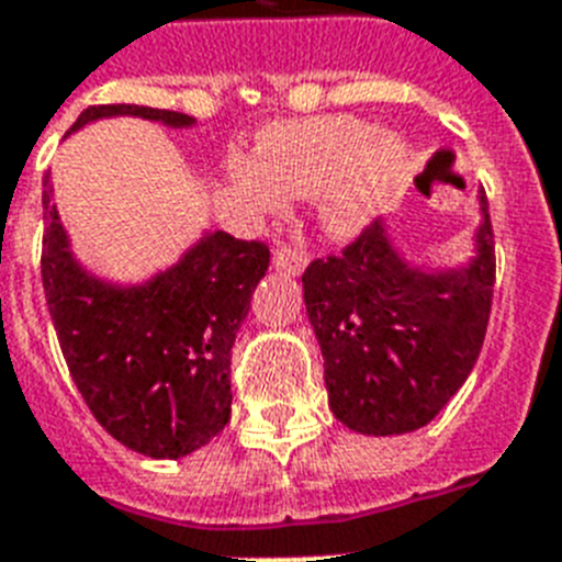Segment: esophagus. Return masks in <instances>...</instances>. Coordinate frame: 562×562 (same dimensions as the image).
Instances as JSON below:
<instances>
[{"mask_svg": "<svg viewBox=\"0 0 562 562\" xmlns=\"http://www.w3.org/2000/svg\"><path fill=\"white\" fill-rule=\"evenodd\" d=\"M273 266L280 268V271L300 273L305 268V250L291 248V245H280V248L273 250Z\"/></svg>", "mask_w": 562, "mask_h": 562, "instance_id": "34e87169", "label": "esophagus"}]
</instances>
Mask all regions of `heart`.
<instances>
[{"label":"heart","instance_id":"b5f03b06","mask_svg":"<svg viewBox=\"0 0 562 562\" xmlns=\"http://www.w3.org/2000/svg\"><path fill=\"white\" fill-rule=\"evenodd\" d=\"M227 170L257 210H277L285 195H323V227L352 236L404 172V144L352 115H323L277 123L259 135L257 158L236 155Z\"/></svg>","mask_w":562,"mask_h":562}]
</instances>
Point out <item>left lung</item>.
I'll list each match as a JSON object with an SVG mask.
<instances>
[{
	"label": "left lung",
	"mask_w": 562,
	"mask_h": 562,
	"mask_svg": "<svg viewBox=\"0 0 562 562\" xmlns=\"http://www.w3.org/2000/svg\"><path fill=\"white\" fill-rule=\"evenodd\" d=\"M476 257L462 268L409 266L372 222L303 273L305 312L326 367L328 407L349 430L401 436L430 424L468 381L494 300V227L485 190Z\"/></svg>",
	"instance_id": "left-lung-1"
}]
</instances>
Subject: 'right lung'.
<instances>
[{"mask_svg": "<svg viewBox=\"0 0 562 562\" xmlns=\"http://www.w3.org/2000/svg\"><path fill=\"white\" fill-rule=\"evenodd\" d=\"M135 115L181 130L170 109L89 106L71 132L98 117ZM43 289L59 349L100 427L135 453L181 459L231 422V349L266 277V241L216 231L144 285H112L80 268L43 181Z\"/></svg>", "mask_w": 562, "mask_h": 562, "instance_id": "1", "label": "right lung"}]
</instances>
